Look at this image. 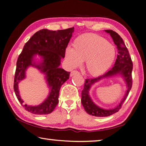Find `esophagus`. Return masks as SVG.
<instances>
[{"label": "esophagus", "instance_id": "34e87169", "mask_svg": "<svg viewBox=\"0 0 146 146\" xmlns=\"http://www.w3.org/2000/svg\"><path fill=\"white\" fill-rule=\"evenodd\" d=\"M76 73H78V71H71V73H70V76H73L74 75H75V74H76Z\"/></svg>", "mask_w": 146, "mask_h": 146}]
</instances>
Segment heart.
I'll return each mask as SVG.
<instances>
[{
  "mask_svg": "<svg viewBox=\"0 0 146 146\" xmlns=\"http://www.w3.org/2000/svg\"><path fill=\"white\" fill-rule=\"evenodd\" d=\"M73 47H68L66 58L71 68L82 65L86 61V68L93 76H98L107 71L114 62L117 48L111 42L95 34H85L78 36Z\"/></svg>",
  "mask_w": 146,
  "mask_h": 146,
  "instance_id": "heart-1",
  "label": "heart"
}]
</instances>
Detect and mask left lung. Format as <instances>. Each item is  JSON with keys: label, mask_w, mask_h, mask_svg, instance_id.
I'll use <instances>...</instances> for the list:
<instances>
[{"label": "left lung", "mask_w": 146, "mask_h": 146, "mask_svg": "<svg viewBox=\"0 0 146 146\" xmlns=\"http://www.w3.org/2000/svg\"><path fill=\"white\" fill-rule=\"evenodd\" d=\"M105 31L110 35L115 44L117 46L118 49L117 58L116 59V62L113 67L104 75L97 78L86 79L84 89L82 91V97H81V102H82V104L84 108L88 114L98 117H108V116L118 112L120 109L122 108L123 102L126 100L133 84L131 74L133 70V62L127 48L123 42L122 38L117 33L111 30V29H107V30H105ZM118 74L123 76L127 83V93L123 99L116 108L111 110H104L100 108L92 102L88 95V91L90 86L94 83L98 82L101 79L116 75Z\"/></svg>", "instance_id": "8db88e82"}]
</instances>
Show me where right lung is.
Masks as SVG:
<instances>
[{"label": "right lung", "mask_w": 146, "mask_h": 146, "mask_svg": "<svg viewBox=\"0 0 146 146\" xmlns=\"http://www.w3.org/2000/svg\"><path fill=\"white\" fill-rule=\"evenodd\" d=\"M74 28L58 31L43 29L36 32L24 45L17 61L13 89L16 97L28 111L35 115L49 114L58 103L59 91L61 86L70 78V72L59 68L62 58L65 56L66 48L72 36ZM40 56L43 60L36 64L33 61L34 56ZM31 65L40 69L46 75L50 93L41 105L36 106L23 104L19 94L18 84L25 77V71Z\"/></svg>", "instance_id": "right-lung-1"}]
</instances>
